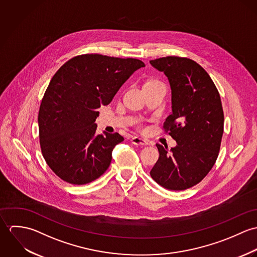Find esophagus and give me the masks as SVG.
Returning a JSON list of instances; mask_svg holds the SVG:
<instances>
[{"instance_id":"obj_1","label":"esophagus","mask_w":257,"mask_h":257,"mask_svg":"<svg viewBox=\"0 0 257 257\" xmlns=\"http://www.w3.org/2000/svg\"><path fill=\"white\" fill-rule=\"evenodd\" d=\"M132 144L135 145V146H139V147H145V146H147V142L144 139L135 137V138L132 139Z\"/></svg>"}]
</instances>
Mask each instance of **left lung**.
Returning <instances> with one entry per match:
<instances>
[{
    "label": "left lung",
    "instance_id": "8db88e82",
    "mask_svg": "<svg viewBox=\"0 0 257 257\" xmlns=\"http://www.w3.org/2000/svg\"><path fill=\"white\" fill-rule=\"evenodd\" d=\"M149 62L169 81L172 113L164 130L177 143L170 151L156 145L159 158L150 176L165 189L181 191L201 182L218 158L223 133L220 94L194 60L167 56Z\"/></svg>",
    "mask_w": 257,
    "mask_h": 257
}]
</instances>
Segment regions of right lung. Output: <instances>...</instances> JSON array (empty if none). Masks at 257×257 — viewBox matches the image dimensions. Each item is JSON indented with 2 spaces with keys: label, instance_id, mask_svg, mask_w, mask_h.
Listing matches in <instances>:
<instances>
[{
  "label": "right lung",
  "instance_id": "1",
  "mask_svg": "<svg viewBox=\"0 0 257 257\" xmlns=\"http://www.w3.org/2000/svg\"><path fill=\"white\" fill-rule=\"evenodd\" d=\"M145 63L101 54L75 56L49 82L38 112L42 155L62 180L90 183L110 166L117 133L97 135L98 109L109 105L122 84Z\"/></svg>",
  "mask_w": 257,
  "mask_h": 257
}]
</instances>
